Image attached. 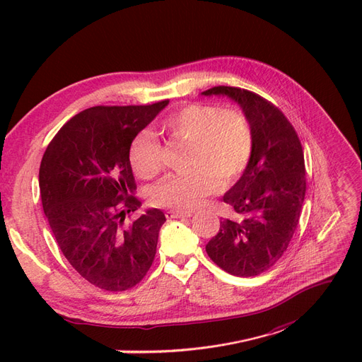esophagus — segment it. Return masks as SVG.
Masks as SVG:
<instances>
[{
    "mask_svg": "<svg viewBox=\"0 0 362 362\" xmlns=\"http://www.w3.org/2000/svg\"><path fill=\"white\" fill-rule=\"evenodd\" d=\"M192 211L189 210H168L165 213L167 219H180V218H191Z\"/></svg>",
    "mask_w": 362,
    "mask_h": 362,
    "instance_id": "1",
    "label": "esophagus"
}]
</instances>
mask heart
<instances>
[{
  "instance_id": "obj_1",
  "label": "heart",
  "mask_w": 362,
  "mask_h": 362,
  "mask_svg": "<svg viewBox=\"0 0 362 362\" xmlns=\"http://www.w3.org/2000/svg\"><path fill=\"white\" fill-rule=\"evenodd\" d=\"M164 127L185 141H189L183 174H173L152 189V203L160 207L188 210L202 204L219 185L233 183L249 164L253 147L247 119L237 110H222L215 105L191 104L168 116ZM132 170L143 179L160 171V146L153 134L143 131L129 149Z\"/></svg>"
}]
</instances>
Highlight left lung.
I'll return each instance as SVG.
<instances>
[{"label": "left lung", "instance_id": "left-lung-1", "mask_svg": "<svg viewBox=\"0 0 362 362\" xmlns=\"http://www.w3.org/2000/svg\"><path fill=\"white\" fill-rule=\"evenodd\" d=\"M202 95L237 103L253 137L247 167L223 195L238 219L221 221L206 252L226 273L258 276L284 255L297 230L305 197L303 147L284 113L257 93L215 86Z\"/></svg>", "mask_w": 362, "mask_h": 362}]
</instances>
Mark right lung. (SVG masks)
<instances>
[{
    "instance_id": "1",
    "label": "right lung",
    "mask_w": 362,
    "mask_h": 362,
    "mask_svg": "<svg viewBox=\"0 0 362 362\" xmlns=\"http://www.w3.org/2000/svg\"><path fill=\"white\" fill-rule=\"evenodd\" d=\"M168 105H97L71 117L45 152L38 183L45 215L73 269L104 291L136 286L153 262L165 215L134 198L129 149Z\"/></svg>"
}]
</instances>
